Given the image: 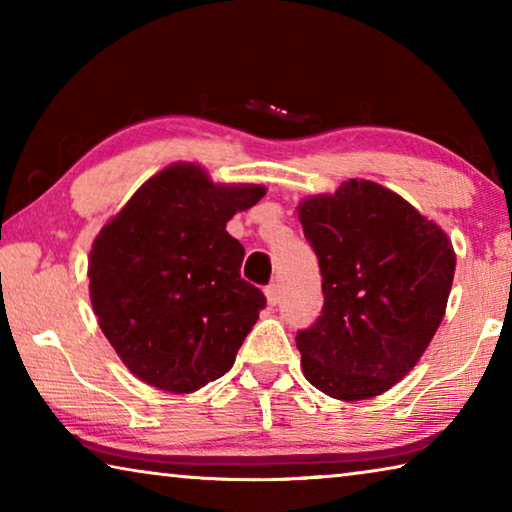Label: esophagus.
<instances>
[{
    "instance_id": "obj_1",
    "label": "esophagus",
    "mask_w": 512,
    "mask_h": 512,
    "mask_svg": "<svg viewBox=\"0 0 512 512\" xmlns=\"http://www.w3.org/2000/svg\"><path fill=\"white\" fill-rule=\"evenodd\" d=\"M264 293H266V300L271 307H275L277 302H280V284H268Z\"/></svg>"
}]
</instances>
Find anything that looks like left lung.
<instances>
[{
    "instance_id": "obj_1",
    "label": "left lung",
    "mask_w": 512,
    "mask_h": 512,
    "mask_svg": "<svg viewBox=\"0 0 512 512\" xmlns=\"http://www.w3.org/2000/svg\"><path fill=\"white\" fill-rule=\"evenodd\" d=\"M298 219L323 275V311L296 345L311 386L343 402L386 393L443 323L456 255L391 189L348 180L305 198Z\"/></svg>"
}]
</instances>
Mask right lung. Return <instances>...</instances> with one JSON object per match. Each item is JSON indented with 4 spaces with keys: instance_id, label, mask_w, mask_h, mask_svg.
I'll list each match as a JSON object with an SVG mask.
<instances>
[{
    "instance_id": "right-lung-1",
    "label": "right lung",
    "mask_w": 512,
    "mask_h": 512,
    "mask_svg": "<svg viewBox=\"0 0 512 512\" xmlns=\"http://www.w3.org/2000/svg\"><path fill=\"white\" fill-rule=\"evenodd\" d=\"M264 194L262 185H214L198 164L178 162L103 225L90 250V300L137 379L194 393L232 368L266 298L241 280L246 250L225 223Z\"/></svg>"
}]
</instances>
